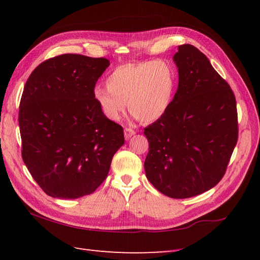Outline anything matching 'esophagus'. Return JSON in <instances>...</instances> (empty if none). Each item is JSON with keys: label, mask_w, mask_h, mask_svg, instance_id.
I'll return each mask as SVG.
<instances>
[{"label": "esophagus", "mask_w": 260, "mask_h": 260, "mask_svg": "<svg viewBox=\"0 0 260 260\" xmlns=\"http://www.w3.org/2000/svg\"><path fill=\"white\" fill-rule=\"evenodd\" d=\"M136 135V131L131 128H125L124 129V138L125 140H129L132 136Z\"/></svg>", "instance_id": "obj_1"}]
</instances>
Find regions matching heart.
Wrapping results in <instances>:
<instances>
[{"label": "heart", "instance_id": "obj_1", "mask_svg": "<svg viewBox=\"0 0 260 260\" xmlns=\"http://www.w3.org/2000/svg\"><path fill=\"white\" fill-rule=\"evenodd\" d=\"M176 74L164 60L128 62L109 74L107 85L93 89V99L102 114L118 121L128 109L142 123L162 118L173 103Z\"/></svg>", "mask_w": 260, "mask_h": 260}]
</instances>
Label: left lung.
Returning <instances> with one entry per match:
<instances>
[{"instance_id":"obj_1","label":"left lung","mask_w":260,"mask_h":260,"mask_svg":"<svg viewBox=\"0 0 260 260\" xmlns=\"http://www.w3.org/2000/svg\"><path fill=\"white\" fill-rule=\"evenodd\" d=\"M178 87L165 115L145 128L146 176L166 197L202 194L224 176L238 141V113L229 84L192 45L174 55Z\"/></svg>"}]
</instances>
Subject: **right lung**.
<instances>
[{"label":"right lung","mask_w":260,"mask_h":260,"mask_svg":"<svg viewBox=\"0 0 260 260\" xmlns=\"http://www.w3.org/2000/svg\"><path fill=\"white\" fill-rule=\"evenodd\" d=\"M107 58L63 54L41 62L26 81L19 109L22 159L49 197L78 199L107 178L123 128L93 99Z\"/></svg>","instance_id":"obj_1"}]
</instances>
